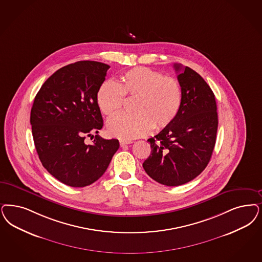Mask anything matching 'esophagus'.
I'll use <instances>...</instances> for the list:
<instances>
[{
  "label": "esophagus",
  "mask_w": 262,
  "mask_h": 262,
  "mask_svg": "<svg viewBox=\"0 0 262 262\" xmlns=\"http://www.w3.org/2000/svg\"><path fill=\"white\" fill-rule=\"evenodd\" d=\"M132 143H133L132 140H121V141H120V146H121V147H124V146H126V145L132 144Z\"/></svg>",
  "instance_id": "34e87169"
}]
</instances>
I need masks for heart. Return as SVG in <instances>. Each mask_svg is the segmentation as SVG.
<instances>
[{
    "label": "heart",
    "mask_w": 262,
    "mask_h": 262,
    "mask_svg": "<svg viewBox=\"0 0 262 262\" xmlns=\"http://www.w3.org/2000/svg\"><path fill=\"white\" fill-rule=\"evenodd\" d=\"M125 97L136 98L134 114H118L109 119L106 128L111 136L130 140L146 136L153 127L169 126L180 113L184 92L179 80L144 67L120 75L119 82L104 81L97 93L99 108L112 116L124 105Z\"/></svg>",
    "instance_id": "heart-1"
}]
</instances>
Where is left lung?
I'll list each match as a JSON object with an SVG mask.
<instances>
[{"label": "left lung", "mask_w": 262, "mask_h": 262, "mask_svg": "<svg viewBox=\"0 0 262 262\" xmlns=\"http://www.w3.org/2000/svg\"><path fill=\"white\" fill-rule=\"evenodd\" d=\"M183 87L180 113L169 126L149 138L151 154L143 163L146 173L169 187L198 177L211 159L217 130L215 95L205 80L189 67L174 63Z\"/></svg>", "instance_id": "left-lung-1"}]
</instances>
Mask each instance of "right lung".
<instances>
[{
	"mask_svg": "<svg viewBox=\"0 0 262 262\" xmlns=\"http://www.w3.org/2000/svg\"><path fill=\"white\" fill-rule=\"evenodd\" d=\"M108 64L80 61L54 72L37 92L30 122L38 158L57 180L73 188L100 178L119 149L117 139L95 136L103 126L97 102Z\"/></svg>",
	"mask_w": 262,
	"mask_h": 262,
	"instance_id": "1",
	"label": "right lung"
}]
</instances>
